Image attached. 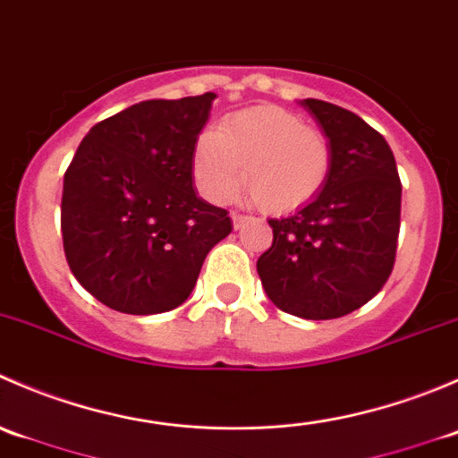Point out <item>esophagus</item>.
<instances>
[{
	"mask_svg": "<svg viewBox=\"0 0 458 458\" xmlns=\"http://www.w3.org/2000/svg\"><path fill=\"white\" fill-rule=\"evenodd\" d=\"M230 219H233V225H234V230H239V228H242V225H243V221H246L248 219V216L246 215H239V212H230Z\"/></svg>",
	"mask_w": 458,
	"mask_h": 458,
	"instance_id": "obj_1",
	"label": "esophagus"
}]
</instances>
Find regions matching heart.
<instances>
[{"instance_id": "b5f03b06", "label": "heart", "mask_w": 458, "mask_h": 458, "mask_svg": "<svg viewBox=\"0 0 458 458\" xmlns=\"http://www.w3.org/2000/svg\"><path fill=\"white\" fill-rule=\"evenodd\" d=\"M330 143L299 114L276 106L239 110L203 132L192 173L206 199L228 203L243 177L252 199L275 215L306 206L330 174Z\"/></svg>"}]
</instances>
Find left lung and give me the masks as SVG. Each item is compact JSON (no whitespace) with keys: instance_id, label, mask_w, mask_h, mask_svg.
I'll return each instance as SVG.
<instances>
[{"instance_id":"left-lung-1","label":"left lung","mask_w":458,"mask_h":458,"mask_svg":"<svg viewBox=\"0 0 458 458\" xmlns=\"http://www.w3.org/2000/svg\"><path fill=\"white\" fill-rule=\"evenodd\" d=\"M299 104L330 143V174L315 199L267 221L275 239L257 272L279 310L326 321L361 308L390 276L401 182L387 141L359 114L321 99Z\"/></svg>"}]
</instances>
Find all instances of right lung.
<instances>
[{
    "label": "right lung",
    "mask_w": 458,
    "mask_h": 458,
    "mask_svg": "<svg viewBox=\"0 0 458 458\" xmlns=\"http://www.w3.org/2000/svg\"><path fill=\"white\" fill-rule=\"evenodd\" d=\"M216 95L148 99L92 126L62 197L68 266L104 306L159 315L191 297L208 252L230 234L197 195L192 155Z\"/></svg>",
    "instance_id": "right-lung-1"
}]
</instances>
